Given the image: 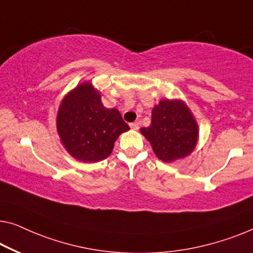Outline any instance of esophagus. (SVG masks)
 Returning a JSON list of instances; mask_svg holds the SVG:
<instances>
[{
  "label": "esophagus",
  "mask_w": 253,
  "mask_h": 253,
  "mask_svg": "<svg viewBox=\"0 0 253 253\" xmlns=\"http://www.w3.org/2000/svg\"><path fill=\"white\" fill-rule=\"evenodd\" d=\"M129 126H130L131 129L137 130L138 128H139V124L138 123H131V124H129Z\"/></svg>",
  "instance_id": "34e87169"
}]
</instances>
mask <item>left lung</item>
<instances>
[{"mask_svg": "<svg viewBox=\"0 0 253 253\" xmlns=\"http://www.w3.org/2000/svg\"><path fill=\"white\" fill-rule=\"evenodd\" d=\"M141 133L165 163L183 159L194 150L199 128L187 105L180 100H161L152 109V120Z\"/></svg>", "mask_w": 253, "mask_h": 253, "instance_id": "8db88e82", "label": "left lung"}]
</instances>
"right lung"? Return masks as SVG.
Instances as JSON below:
<instances>
[{
	"mask_svg": "<svg viewBox=\"0 0 253 253\" xmlns=\"http://www.w3.org/2000/svg\"><path fill=\"white\" fill-rule=\"evenodd\" d=\"M129 129L117 109H107L97 89L85 82L63 97L56 116L62 145L75 159L96 163L109 157L119 135Z\"/></svg>",
	"mask_w": 253,
	"mask_h": 253,
	"instance_id": "add662e5",
	"label": "right lung"
}]
</instances>
